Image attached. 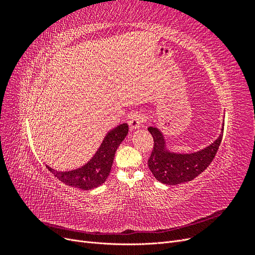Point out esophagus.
<instances>
[{
  "label": "esophagus",
  "instance_id": "esophagus-1",
  "mask_svg": "<svg viewBox=\"0 0 255 255\" xmlns=\"http://www.w3.org/2000/svg\"><path fill=\"white\" fill-rule=\"evenodd\" d=\"M144 120H145L144 115L140 112H136V113L130 115V117L128 118V126L132 129H137V128H139L141 123Z\"/></svg>",
  "mask_w": 255,
  "mask_h": 255
}]
</instances>
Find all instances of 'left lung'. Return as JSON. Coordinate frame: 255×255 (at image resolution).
Listing matches in <instances>:
<instances>
[{"mask_svg":"<svg viewBox=\"0 0 255 255\" xmlns=\"http://www.w3.org/2000/svg\"><path fill=\"white\" fill-rule=\"evenodd\" d=\"M154 145L148 166L155 179L166 185H177L194 180L210 166L222 140V133L213 143L194 153H174L166 146L165 137L155 126L148 128ZM221 130L223 132V126Z\"/></svg>","mask_w":255,"mask_h":255,"instance_id":"obj_1","label":"left lung"}]
</instances>
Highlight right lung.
<instances>
[{"label": "right lung", "mask_w": 255, "mask_h": 255, "mask_svg": "<svg viewBox=\"0 0 255 255\" xmlns=\"http://www.w3.org/2000/svg\"><path fill=\"white\" fill-rule=\"evenodd\" d=\"M128 133L127 123H122L106 134L101 145L87 164L71 171H56L47 165L49 171L69 186L89 190L102 185L109 176L115 153Z\"/></svg>", "instance_id": "1"}]
</instances>
